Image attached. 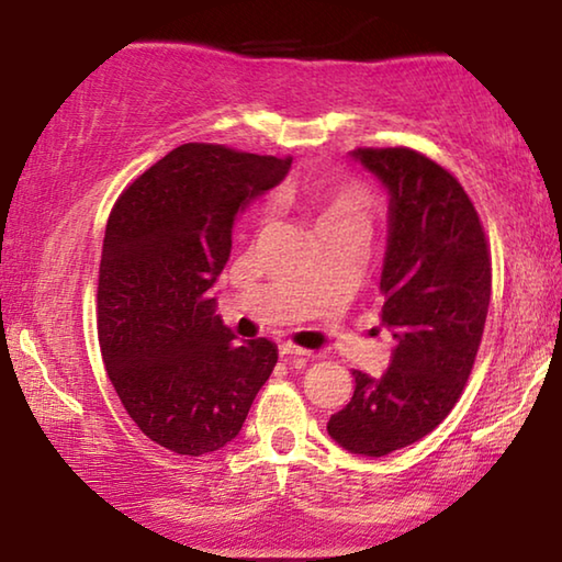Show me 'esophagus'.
Here are the masks:
<instances>
[{
  "label": "esophagus",
  "mask_w": 562,
  "mask_h": 562,
  "mask_svg": "<svg viewBox=\"0 0 562 562\" xmlns=\"http://www.w3.org/2000/svg\"><path fill=\"white\" fill-rule=\"evenodd\" d=\"M280 357H284V359H302V361H310V359H312V351L302 349V347H294L292 341H284V345H280Z\"/></svg>",
  "instance_id": "1"
}]
</instances>
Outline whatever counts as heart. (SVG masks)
Returning a JSON list of instances; mask_svg holds the SVG:
<instances>
[{"mask_svg":"<svg viewBox=\"0 0 562 562\" xmlns=\"http://www.w3.org/2000/svg\"><path fill=\"white\" fill-rule=\"evenodd\" d=\"M284 198L310 217L317 233L347 225H369L372 195L359 180L307 178L284 190Z\"/></svg>","mask_w":562,"mask_h":562,"instance_id":"heart-1","label":"heart"}]
</instances>
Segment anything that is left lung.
I'll return each mask as SVG.
<instances>
[{
    "label": "left lung",
    "mask_w": 562,
    "mask_h": 562,
    "mask_svg": "<svg viewBox=\"0 0 562 562\" xmlns=\"http://www.w3.org/2000/svg\"><path fill=\"white\" fill-rule=\"evenodd\" d=\"M351 156L389 190L379 292L394 349L382 376L351 372L355 394L327 431L379 459L424 439L459 402L486 327L491 250L471 198L436 160L404 146Z\"/></svg>",
    "instance_id": "1"
}]
</instances>
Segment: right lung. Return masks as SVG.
I'll list each match as a JSON object with an SVG mask.
<instances>
[{"label":"right lung","mask_w":562,"mask_h":562,"mask_svg":"<svg viewBox=\"0 0 562 562\" xmlns=\"http://www.w3.org/2000/svg\"><path fill=\"white\" fill-rule=\"evenodd\" d=\"M292 158L183 144L119 195L103 237L97 325L123 408L180 456L223 449L278 364L270 339L235 335L207 294L235 215L288 176Z\"/></svg>","instance_id":"1"}]
</instances>
